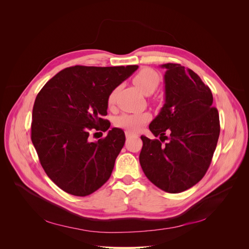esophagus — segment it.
I'll list each match as a JSON object with an SVG mask.
<instances>
[{
	"label": "esophagus",
	"instance_id": "34e87169",
	"mask_svg": "<svg viewBox=\"0 0 249 249\" xmlns=\"http://www.w3.org/2000/svg\"><path fill=\"white\" fill-rule=\"evenodd\" d=\"M125 135H126V138L128 139V138H130V137L133 135V133H131L130 131H125Z\"/></svg>",
	"mask_w": 249,
	"mask_h": 249
}]
</instances>
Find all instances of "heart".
Wrapping results in <instances>:
<instances>
[{
    "label": "heart",
    "mask_w": 249,
    "mask_h": 249,
    "mask_svg": "<svg viewBox=\"0 0 249 249\" xmlns=\"http://www.w3.org/2000/svg\"><path fill=\"white\" fill-rule=\"evenodd\" d=\"M133 83L145 95H150L159 88L160 84V76L159 72L154 70L150 68H143L133 76ZM116 94V89L109 94L107 99V104L109 107L114 105ZM149 120L150 115L148 113H124L119 117H117L116 125L120 128L126 129L127 131L136 132Z\"/></svg>",
    "instance_id": "heart-1"
}]
</instances>
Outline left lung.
I'll return each mask as SVG.
<instances>
[{"label": "left lung", "mask_w": 249, "mask_h": 249, "mask_svg": "<svg viewBox=\"0 0 249 249\" xmlns=\"http://www.w3.org/2000/svg\"><path fill=\"white\" fill-rule=\"evenodd\" d=\"M165 103L149 129L159 139L141 136L139 161L147 178L177 194L199 182L212 161L220 134L211 89L200 76L178 63H165ZM169 133V137H164ZM166 139L165 146L162 142Z\"/></svg>", "instance_id": "1"}]
</instances>
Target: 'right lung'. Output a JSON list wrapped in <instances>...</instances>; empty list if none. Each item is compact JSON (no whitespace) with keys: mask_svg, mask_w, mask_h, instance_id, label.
Wrapping results in <instances>:
<instances>
[{"mask_svg":"<svg viewBox=\"0 0 249 249\" xmlns=\"http://www.w3.org/2000/svg\"><path fill=\"white\" fill-rule=\"evenodd\" d=\"M138 69L74 65L56 73L39 91L33 106L31 140L48 178L77 197L93 194L106 182L125 143L112 128L89 142V130L105 132L109 94Z\"/></svg>","mask_w":249,"mask_h":249,"instance_id":"right-lung-1","label":"right lung"}]
</instances>
